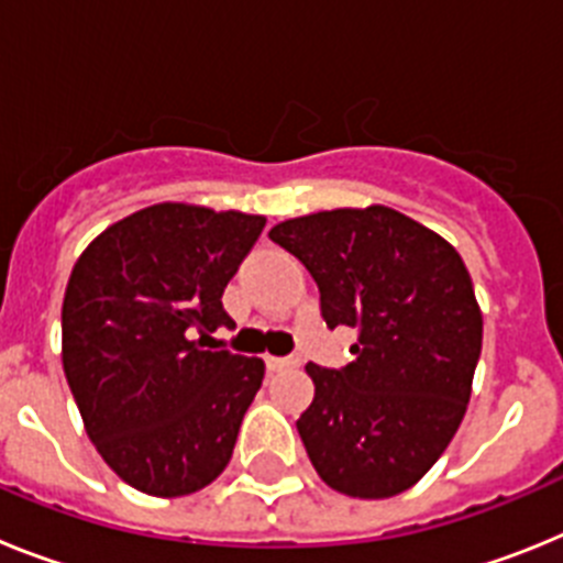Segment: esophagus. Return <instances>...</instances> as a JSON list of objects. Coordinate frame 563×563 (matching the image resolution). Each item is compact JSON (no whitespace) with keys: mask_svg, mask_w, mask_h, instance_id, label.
Instances as JSON below:
<instances>
[{"mask_svg":"<svg viewBox=\"0 0 563 563\" xmlns=\"http://www.w3.org/2000/svg\"><path fill=\"white\" fill-rule=\"evenodd\" d=\"M267 369L271 372H282V369H292V366H298V357H276V355H267Z\"/></svg>","mask_w":563,"mask_h":563,"instance_id":"esophagus-1","label":"esophagus"}]
</instances>
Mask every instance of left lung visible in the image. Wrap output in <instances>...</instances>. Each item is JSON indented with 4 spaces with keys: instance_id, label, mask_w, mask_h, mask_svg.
Returning <instances> with one entry per match:
<instances>
[{
    "instance_id": "8db88e82",
    "label": "left lung",
    "mask_w": 563,
    "mask_h": 563,
    "mask_svg": "<svg viewBox=\"0 0 563 563\" xmlns=\"http://www.w3.org/2000/svg\"><path fill=\"white\" fill-rule=\"evenodd\" d=\"M321 292L327 327H352L355 361L307 363L316 383L296 429L343 496L389 499L429 474L465 417L482 310L451 242L389 206L332 208L271 228Z\"/></svg>"
}]
</instances>
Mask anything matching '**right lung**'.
<instances>
[{"label": "right lung", "instance_id": "1", "mask_svg": "<svg viewBox=\"0 0 563 563\" xmlns=\"http://www.w3.org/2000/svg\"><path fill=\"white\" fill-rule=\"evenodd\" d=\"M265 222L157 202L112 222L73 265L64 375L96 451L141 494H197L231 462L265 361L202 350V335L233 327L222 292Z\"/></svg>", "mask_w": 563, "mask_h": 563}]
</instances>
